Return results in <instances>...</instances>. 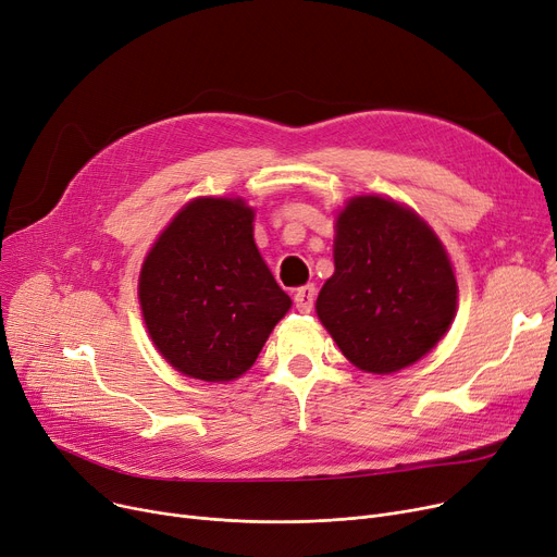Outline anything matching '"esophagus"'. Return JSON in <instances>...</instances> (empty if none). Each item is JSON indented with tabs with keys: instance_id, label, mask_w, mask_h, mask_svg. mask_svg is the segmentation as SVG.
Returning a JSON list of instances; mask_svg holds the SVG:
<instances>
[{
	"instance_id": "obj_1",
	"label": "esophagus",
	"mask_w": 557,
	"mask_h": 557,
	"mask_svg": "<svg viewBox=\"0 0 557 557\" xmlns=\"http://www.w3.org/2000/svg\"><path fill=\"white\" fill-rule=\"evenodd\" d=\"M314 297H317V289L314 285H304L295 293V306L299 312H310L314 306Z\"/></svg>"
}]
</instances>
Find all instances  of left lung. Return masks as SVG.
Masks as SVG:
<instances>
[{
  "instance_id": "obj_1",
  "label": "left lung",
  "mask_w": 557,
  "mask_h": 557,
  "mask_svg": "<svg viewBox=\"0 0 557 557\" xmlns=\"http://www.w3.org/2000/svg\"><path fill=\"white\" fill-rule=\"evenodd\" d=\"M333 260L317 317L362 372H399L451 326L458 306L451 260L408 206L376 195L349 199L335 222Z\"/></svg>"
}]
</instances>
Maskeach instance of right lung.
Here are the masks:
<instances>
[{
    "label": "right lung",
    "mask_w": 557,
    "mask_h": 557,
    "mask_svg": "<svg viewBox=\"0 0 557 557\" xmlns=\"http://www.w3.org/2000/svg\"><path fill=\"white\" fill-rule=\"evenodd\" d=\"M138 297L151 342L176 372L226 383L256 362L293 306L253 243L245 199L185 203L147 253Z\"/></svg>",
    "instance_id": "right-lung-1"
}]
</instances>
